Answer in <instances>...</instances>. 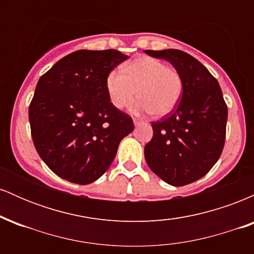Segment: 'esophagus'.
<instances>
[{"instance_id": "1", "label": "esophagus", "mask_w": 254, "mask_h": 254, "mask_svg": "<svg viewBox=\"0 0 254 254\" xmlns=\"http://www.w3.org/2000/svg\"><path fill=\"white\" fill-rule=\"evenodd\" d=\"M141 123H142V121H139V119L133 118V124H135V125H138V124H141Z\"/></svg>"}]
</instances>
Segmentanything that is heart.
I'll return each instance as SVG.
<instances>
[{
	"label": "heart",
	"mask_w": 254,
	"mask_h": 254,
	"mask_svg": "<svg viewBox=\"0 0 254 254\" xmlns=\"http://www.w3.org/2000/svg\"><path fill=\"white\" fill-rule=\"evenodd\" d=\"M106 90L116 109H123L137 94L131 105L133 113L153 112L157 117L176 109L184 89L183 76L176 68L153 57H139L106 76Z\"/></svg>",
	"instance_id": "heart-1"
}]
</instances>
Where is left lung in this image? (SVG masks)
Instances as JSON below:
<instances>
[{
	"instance_id": "8db88e82",
	"label": "left lung",
	"mask_w": 254,
	"mask_h": 254,
	"mask_svg": "<svg viewBox=\"0 0 254 254\" xmlns=\"http://www.w3.org/2000/svg\"><path fill=\"white\" fill-rule=\"evenodd\" d=\"M144 52L172 63L184 81L176 110L151 122L154 135L144 147L145 161L170 185H188L205 176L221 156L228 107L216 78L191 55L176 49Z\"/></svg>"
}]
</instances>
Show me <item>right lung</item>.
I'll use <instances>...</instances> for the list:
<instances>
[{"instance_id":"1","label":"right lung","mask_w":254,"mask_h":254,"mask_svg":"<svg viewBox=\"0 0 254 254\" xmlns=\"http://www.w3.org/2000/svg\"><path fill=\"white\" fill-rule=\"evenodd\" d=\"M127 56L117 50H78L63 57L38 81L28 109L34 147L58 177L86 185L112 164L118 145L133 130L116 109L107 74Z\"/></svg>"}]
</instances>
